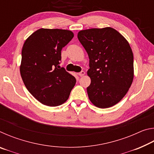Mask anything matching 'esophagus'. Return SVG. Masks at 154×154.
Returning <instances> with one entry per match:
<instances>
[{"instance_id": "34e87169", "label": "esophagus", "mask_w": 154, "mask_h": 154, "mask_svg": "<svg viewBox=\"0 0 154 154\" xmlns=\"http://www.w3.org/2000/svg\"><path fill=\"white\" fill-rule=\"evenodd\" d=\"M78 75H79V77H83L85 75V72L84 71H81L80 72H79V73H78Z\"/></svg>"}]
</instances>
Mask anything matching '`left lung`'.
Returning <instances> with one entry per match:
<instances>
[{
    "label": "left lung",
    "instance_id": "1",
    "mask_svg": "<svg viewBox=\"0 0 154 154\" xmlns=\"http://www.w3.org/2000/svg\"><path fill=\"white\" fill-rule=\"evenodd\" d=\"M77 37L90 59V100L101 109L116 105L126 94L134 78L133 53L128 42L111 27L81 30Z\"/></svg>",
    "mask_w": 154,
    "mask_h": 154
}]
</instances>
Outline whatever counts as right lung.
<instances>
[{"label": "right lung", "instance_id": "1", "mask_svg": "<svg viewBox=\"0 0 154 154\" xmlns=\"http://www.w3.org/2000/svg\"><path fill=\"white\" fill-rule=\"evenodd\" d=\"M73 36L71 30L40 28L24 43L21 77L29 92L43 105H62L75 86V77L64 68L58 69L62 49Z\"/></svg>", "mask_w": 154, "mask_h": 154}]
</instances>
